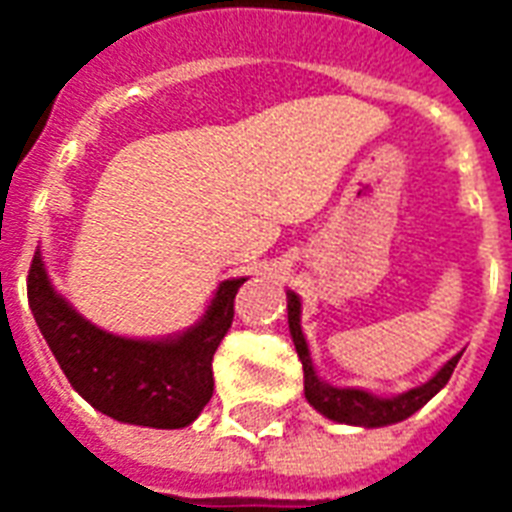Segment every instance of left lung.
Segmentation results:
<instances>
[{
  "mask_svg": "<svg viewBox=\"0 0 512 512\" xmlns=\"http://www.w3.org/2000/svg\"><path fill=\"white\" fill-rule=\"evenodd\" d=\"M288 326L296 354L304 365V397H307V403L326 419L340 422V425H356V428H384V425H395V422H403L411 414H417L430 397L439 395L444 389L463 354V351H458L452 359H447L425 384L411 386L400 395H373V392L356 389V386L326 384L318 376V370L312 365L307 337L301 332V299L293 290H288Z\"/></svg>",
  "mask_w": 512,
  "mask_h": 512,
  "instance_id": "left-lung-1",
  "label": "left lung"
}]
</instances>
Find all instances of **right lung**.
<instances>
[{
  "label": "right lung",
  "instance_id": "obj_1",
  "mask_svg": "<svg viewBox=\"0 0 512 512\" xmlns=\"http://www.w3.org/2000/svg\"><path fill=\"white\" fill-rule=\"evenodd\" d=\"M246 277L224 279L202 318L167 337H123L87 321L54 290L40 249L29 268V307L79 395L106 417L142 428H186L213 395V354L233 323Z\"/></svg>",
  "mask_w": 512,
  "mask_h": 512
}]
</instances>
